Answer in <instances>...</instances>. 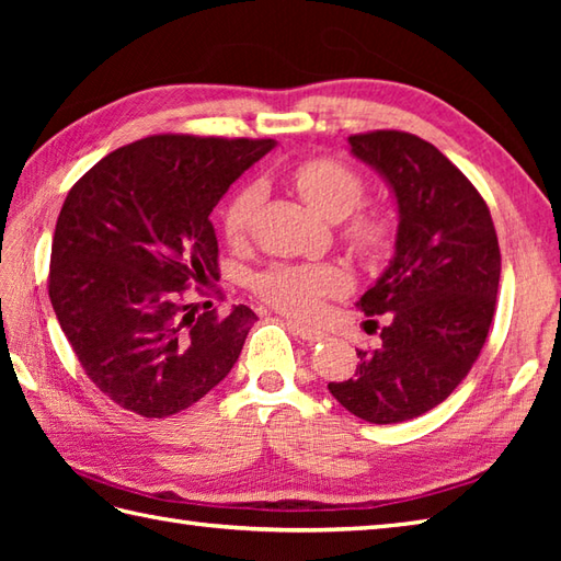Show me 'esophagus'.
Listing matches in <instances>:
<instances>
[{
  "mask_svg": "<svg viewBox=\"0 0 561 561\" xmlns=\"http://www.w3.org/2000/svg\"><path fill=\"white\" fill-rule=\"evenodd\" d=\"M289 330L294 332L296 337H301L304 342H308V344H313V342H323V340H328V335L323 330H318V328H311V325H304V323H296V320H291L289 323Z\"/></svg>",
  "mask_w": 561,
  "mask_h": 561,
  "instance_id": "1",
  "label": "esophagus"
}]
</instances>
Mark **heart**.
I'll use <instances>...</instances> for the list:
<instances>
[{"mask_svg":"<svg viewBox=\"0 0 561 561\" xmlns=\"http://www.w3.org/2000/svg\"><path fill=\"white\" fill-rule=\"evenodd\" d=\"M289 181L318 214L332 221L340 219V236L352 253L366 260L383 253L390 241V219L380 209L362 205L366 185L352 165L328 157L306 159L289 171ZM257 205V185L236 190L221 217L226 241H243ZM347 274L328 262H311V265L277 262L255 274L253 291L284 313L311 318L320 313L325 299L347 289Z\"/></svg>","mask_w":561,"mask_h":561,"instance_id":"obj_1","label":"heart"}]
</instances>
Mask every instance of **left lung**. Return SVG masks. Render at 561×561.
Returning <instances> with one entry per match:
<instances>
[{"instance_id":"8db88e82","label":"left lung","mask_w":561,"mask_h":561,"mask_svg":"<svg viewBox=\"0 0 561 561\" xmlns=\"http://www.w3.org/2000/svg\"><path fill=\"white\" fill-rule=\"evenodd\" d=\"M352 153L398 199L396 255L359 308L383 316L376 350H356L354 378L328 383L368 424L414 420L444 402L484 347L502 253L490 207L468 178L422 137L400 129L352 135ZM376 332L378 320H366Z\"/></svg>"}]
</instances>
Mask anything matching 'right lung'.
Instances as JSON below:
<instances>
[{"label": "right lung", "instance_id": "right-lung-1", "mask_svg": "<svg viewBox=\"0 0 561 561\" xmlns=\"http://www.w3.org/2000/svg\"><path fill=\"white\" fill-rule=\"evenodd\" d=\"M274 139L151 135L83 173L57 217L47 291L103 396L163 420L229 376L257 316L197 313L190 284L219 279L209 221Z\"/></svg>", "mask_w": 561, "mask_h": 561}]
</instances>
